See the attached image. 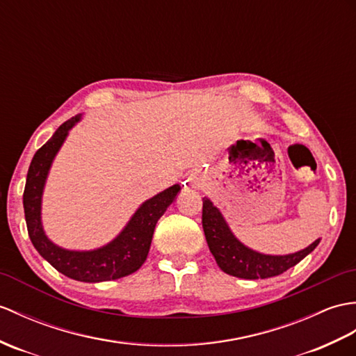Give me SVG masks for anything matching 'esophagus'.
Returning a JSON list of instances; mask_svg holds the SVG:
<instances>
[{
  "label": "esophagus",
  "mask_w": 356,
  "mask_h": 356,
  "mask_svg": "<svg viewBox=\"0 0 356 356\" xmlns=\"http://www.w3.org/2000/svg\"><path fill=\"white\" fill-rule=\"evenodd\" d=\"M194 184H195V181H194Z\"/></svg>",
  "instance_id": "obj_1"
}]
</instances>
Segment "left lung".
Returning a JSON list of instances; mask_svg holds the SVG:
<instances>
[{
  "instance_id": "left-lung-1",
  "label": "left lung",
  "mask_w": 356,
  "mask_h": 356,
  "mask_svg": "<svg viewBox=\"0 0 356 356\" xmlns=\"http://www.w3.org/2000/svg\"><path fill=\"white\" fill-rule=\"evenodd\" d=\"M202 225L209 250L218 267L227 275L241 279H267L282 275L284 271L299 264L305 256H308L320 243V239H316L307 249L284 256L254 252L238 241L230 232L221 212L206 197L203 198Z\"/></svg>"
}]
</instances>
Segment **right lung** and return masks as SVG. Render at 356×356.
I'll list each match as a JSON object with an SVG mask.
<instances>
[{"label":"right lung","mask_w":356,"mask_h":356,"mask_svg":"<svg viewBox=\"0 0 356 356\" xmlns=\"http://www.w3.org/2000/svg\"><path fill=\"white\" fill-rule=\"evenodd\" d=\"M80 118L81 115H76L65 121L54 131L51 139L47 140L33 156L27 172L26 189H24V212H26L27 230L33 245L57 271L80 282H104V280L129 276L140 268L150 250L156 222L175 202L180 186L172 185L144 202L130 218L127 226L122 229V232L100 249L89 252L66 250L49 241L40 221V202H42L45 180L54 156L68 136V131Z\"/></svg>","instance_id":"obj_1"}]
</instances>
